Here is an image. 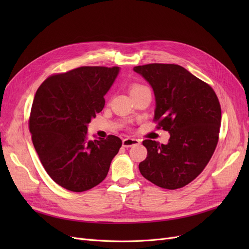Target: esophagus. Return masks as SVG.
<instances>
[{
	"instance_id": "1",
	"label": "esophagus",
	"mask_w": 249,
	"mask_h": 249,
	"mask_svg": "<svg viewBox=\"0 0 249 249\" xmlns=\"http://www.w3.org/2000/svg\"><path fill=\"white\" fill-rule=\"evenodd\" d=\"M140 144V140L139 139H135V138H125L123 140V146L124 147H131L133 145H138Z\"/></svg>"
}]
</instances>
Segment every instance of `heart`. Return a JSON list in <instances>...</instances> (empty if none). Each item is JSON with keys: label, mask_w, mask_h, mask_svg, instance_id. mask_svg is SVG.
<instances>
[{"label": "heart", "mask_w": 249, "mask_h": 249, "mask_svg": "<svg viewBox=\"0 0 249 249\" xmlns=\"http://www.w3.org/2000/svg\"><path fill=\"white\" fill-rule=\"evenodd\" d=\"M144 88H147L145 85H141V84H133L131 87H130V92L133 93V92H137V91H140V90L144 89Z\"/></svg>", "instance_id": "1"}]
</instances>
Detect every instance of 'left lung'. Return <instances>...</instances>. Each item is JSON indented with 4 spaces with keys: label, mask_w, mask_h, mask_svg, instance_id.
I'll return each instance as SVG.
<instances>
[{
    "label": "left lung",
    "mask_w": 249,
    "mask_h": 249,
    "mask_svg": "<svg viewBox=\"0 0 249 249\" xmlns=\"http://www.w3.org/2000/svg\"><path fill=\"white\" fill-rule=\"evenodd\" d=\"M153 87L157 129L170 134L167 144L146 139L141 175L164 189L175 190L196 178L212 158L219 139L221 107L209 84L178 64L135 66Z\"/></svg>",
    "instance_id": "left-lung-1"
}]
</instances>
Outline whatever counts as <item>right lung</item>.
I'll return each instance as SVG.
<instances>
[{"mask_svg":"<svg viewBox=\"0 0 249 249\" xmlns=\"http://www.w3.org/2000/svg\"><path fill=\"white\" fill-rule=\"evenodd\" d=\"M119 67L81 66L49 77L37 89L29 118L42 166L59 186L87 191L107 177L122 139L88 140L87 124L105 106Z\"/></svg>","mask_w":249,"mask_h":249,"instance_id":"1","label":"right lung"}]
</instances>
